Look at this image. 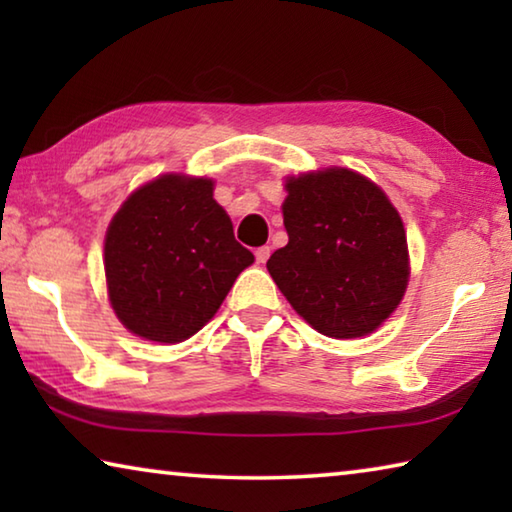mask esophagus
I'll return each mask as SVG.
<instances>
[{"label":"esophagus","instance_id":"34e87169","mask_svg":"<svg viewBox=\"0 0 512 512\" xmlns=\"http://www.w3.org/2000/svg\"><path fill=\"white\" fill-rule=\"evenodd\" d=\"M255 257H257L259 264H264L266 259L271 257V246H259V248L255 250Z\"/></svg>","mask_w":512,"mask_h":512}]
</instances>
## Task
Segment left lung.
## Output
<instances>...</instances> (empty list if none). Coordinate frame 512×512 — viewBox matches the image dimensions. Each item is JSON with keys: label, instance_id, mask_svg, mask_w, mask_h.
<instances>
[{"label": "left lung", "instance_id": "8db88e82", "mask_svg": "<svg viewBox=\"0 0 512 512\" xmlns=\"http://www.w3.org/2000/svg\"><path fill=\"white\" fill-rule=\"evenodd\" d=\"M289 244L266 262L291 307L334 339H357L384 323L409 284L400 214L366 176L343 167L287 180Z\"/></svg>", "mask_w": 512, "mask_h": 512}]
</instances>
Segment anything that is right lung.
<instances>
[{"instance_id":"1","label":"right lung","mask_w":512,"mask_h":512,"mask_svg":"<svg viewBox=\"0 0 512 512\" xmlns=\"http://www.w3.org/2000/svg\"><path fill=\"white\" fill-rule=\"evenodd\" d=\"M212 192V180L167 173L128 196L108 225L110 305L146 341L194 336L255 262Z\"/></svg>"}]
</instances>
